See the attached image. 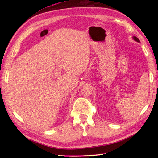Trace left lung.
I'll return each mask as SVG.
<instances>
[{
    "mask_svg": "<svg viewBox=\"0 0 158 158\" xmlns=\"http://www.w3.org/2000/svg\"><path fill=\"white\" fill-rule=\"evenodd\" d=\"M133 39L135 40V41H137V42H139L140 41H139V40L137 37H133Z\"/></svg>",
    "mask_w": 158,
    "mask_h": 158,
    "instance_id": "left-lung-1",
    "label": "left lung"
}]
</instances>
